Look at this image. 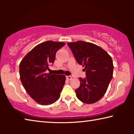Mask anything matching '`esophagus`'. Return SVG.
I'll use <instances>...</instances> for the list:
<instances>
[{
    "instance_id": "1",
    "label": "esophagus",
    "mask_w": 134,
    "mask_h": 134,
    "mask_svg": "<svg viewBox=\"0 0 134 134\" xmlns=\"http://www.w3.org/2000/svg\"><path fill=\"white\" fill-rule=\"evenodd\" d=\"M66 79H67V80H70L72 79V77H71V76H66Z\"/></svg>"
}]
</instances>
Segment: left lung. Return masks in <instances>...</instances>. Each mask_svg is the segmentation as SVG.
I'll return each mask as SVG.
<instances>
[{"instance_id":"8db88e82","label":"left lung","mask_w":134,"mask_h":134,"mask_svg":"<svg viewBox=\"0 0 134 134\" xmlns=\"http://www.w3.org/2000/svg\"><path fill=\"white\" fill-rule=\"evenodd\" d=\"M78 64L85 67L86 77H80V85L75 92L83 103L91 104L99 100L105 94L113 77L111 57L101 47L79 41L67 43Z\"/></svg>"}]
</instances>
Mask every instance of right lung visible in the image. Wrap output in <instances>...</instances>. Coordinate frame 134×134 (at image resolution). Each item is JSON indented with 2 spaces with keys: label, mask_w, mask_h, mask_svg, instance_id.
Instances as JSON below:
<instances>
[{
  "label": "right lung",
  "mask_w": 134,
  "mask_h": 134,
  "mask_svg": "<svg viewBox=\"0 0 134 134\" xmlns=\"http://www.w3.org/2000/svg\"><path fill=\"white\" fill-rule=\"evenodd\" d=\"M65 43L47 41L29 52L19 64L22 85L32 98L42 105H48L60 98L65 76L47 73L55 61L57 51Z\"/></svg>",
  "instance_id": "1"
}]
</instances>
